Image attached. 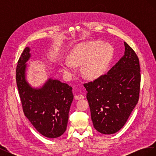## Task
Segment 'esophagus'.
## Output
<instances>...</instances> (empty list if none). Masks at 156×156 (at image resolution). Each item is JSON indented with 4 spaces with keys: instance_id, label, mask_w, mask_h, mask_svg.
<instances>
[{
    "instance_id": "esophagus-1",
    "label": "esophagus",
    "mask_w": 156,
    "mask_h": 156,
    "mask_svg": "<svg viewBox=\"0 0 156 156\" xmlns=\"http://www.w3.org/2000/svg\"><path fill=\"white\" fill-rule=\"evenodd\" d=\"M74 98L75 100H80V99H83L84 97L83 94H78V95H75Z\"/></svg>"
}]
</instances>
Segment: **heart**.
I'll list each match as a JSON object with an SVG mask.
<instances>
[{
	"label": "heart",
	"instance_id": "heart-1",
	"mask_svg": "<svg viewBox=\"0 0 156 156\" xmlns=\"http://www.w3.org/2000/svg\"><path fill=\"white\" fill-rule=\"evenodd\" d=\"M112 55L111 47L100 41L86 42L78 45L68 57L69 62L62 64L64 72L68 75L74 72L73 66L84 64L82 72L84 77L94 79L104 73Z\"/></svg>",
	"mask_w": 156,
	"mask_h": 156
}]
</instances>
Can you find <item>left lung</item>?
Segmentation results:
<instances>
[{
    "label": "left lung",
    "mask_w": 156,
    "mask_h": 156,
    "mask_svg": "<svg viewBox=\"0 0 156 156\" xmlns=\"http://www.w3.org/2000/svg\"><path fill=\"white\" fill-rule=\"evenodd\" d=\"M124 45V56L107 74L84 84L94 127L103 134L119 131L139 101V58L126 42Z\"/></svg>",
    "instance_id": "8db88e82"
}]
</instances>
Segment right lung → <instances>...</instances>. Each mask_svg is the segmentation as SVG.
<instances>
[{"instance_id": "right-lung-1", "label": "right lung", "mask_w": 156, "mask_h": 156, "mask_svg": "<svg viewBox=\"0 0 156 156\" xmlns=\"http://www.w3.org/2000/svg\"><path fill=\"white\" fill-rule=\"evenodd\" d=\"M26 48L19 58L16 83L23 111L36 129L48 138H56L66 129L69 108L73 99L72 87L49 79L40 89H33L25 80V62L30 57Z\"/></svg>"}]
</instances>
